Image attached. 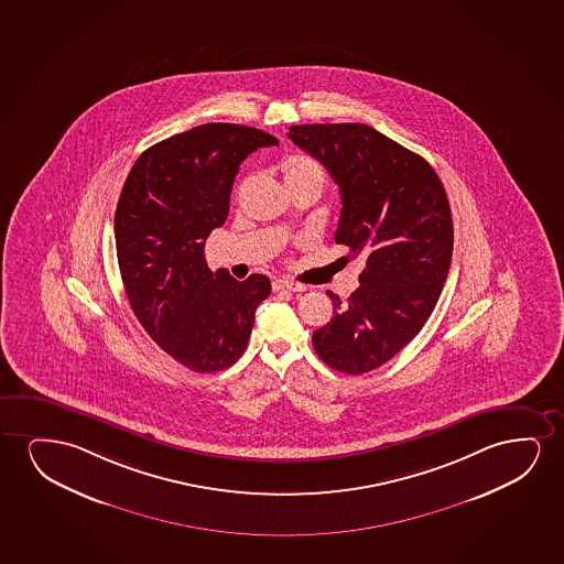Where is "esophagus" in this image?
<instances>
[{
	"label": "esophagus",
	"mask_w": 564,
	"mask_h": 564,
	"mask_svg": "<svg viewBox=\"0 0 564 564\" xmlns=\"http://www.w3.org/2000/svg\"><path fill=\"white\" fill-rule=\"evenodd\" d=\"M273 291H291V293H302V291H306V286L302 285V283H294V281H289V279H275V281H273Z\"/></svg>",
	"instance_id": "esophagus-1"
}]
</instances>
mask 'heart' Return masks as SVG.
<instances>
[{"label":"heart","instance_id":"1","mask_svg":"<svg viewBox=\"0 0 564 564\" xmlns=\"http://www.w3.org/2000/svg\"><path fill=\"white\" fill-rule=\"evenodd\" d=\"M283 173L285 181H294V178L317 177L324 181L325 173L322 165L312 160L308 155H291L283 163Z\"/></svg>","mask_w":564,"mask_h":564}]
</instances>
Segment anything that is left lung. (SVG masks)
I'll list each match as a JSON object with an SVG mask.
<instances>
[{
	"label": "left lung",
	"instance_id": "1",
	"mask_svg": "<svg viewBox=\"0 0 564 564\" xmlns=\"http://www.w3.org/2000/svg\"><path fill=\"white\" fill-rule=\"evenodd\" d=\"M286 134L339 185L335 242L366 260L347 302L327 291L335 312L312 335L329 368L360 376L406 347L440 301L453 256L447 194L422 155L368 124H293Z\"/></svg>",
	"mask_w": 564,
	"mask_h": 564
}]
</instances>
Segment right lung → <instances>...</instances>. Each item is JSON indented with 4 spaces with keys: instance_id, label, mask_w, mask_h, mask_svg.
Wrapping results in <instances>:
<instances>
[{
    "instance_id": "right-lung-1",
    "label": "right lung",
    "mask_w": 564,
    "mask_h": 564,
    "mask_svg": "<svg viewBox=\"0 0 564 564\" xmlns=\"http://www.w3.org/2000/svg\"><path fill=\"white\" fill-rule=\"evenodd\" d=\"M268 132L206 123L148 148L132 165L116 209L124 293L140 325L178 364L198 373L239 360L270 279L237 281L209 270L204 247L229 214L232 181Z\"/></svg>"
}]
</instances>
